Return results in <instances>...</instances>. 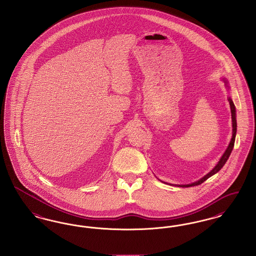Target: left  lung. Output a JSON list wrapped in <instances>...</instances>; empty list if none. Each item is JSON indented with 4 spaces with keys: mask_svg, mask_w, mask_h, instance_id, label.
<instances>
[{
    "mask_svg": "<svg viewBox=\"0 0 256 256\" xmlns=\"http://www.w3.org/2000/svg\"><path fill=\"white\" fill-rule=\"evenodd\" d=\"M228 101H230V111H232V140H230V145L228 146V148H226V152L224 153V155H222V158H220V160H219V162L217 164V166L214 167L213 169H212V171L208 173V174H206L204 178H200L198 182H193V184H184V186H180V188H189V186H199L200 184H202L204 180H206L208 178H210V177H212V175H214V174H216L221 168H222L224 166V164L226 162V160H228V156L230 155V153H232V149H234V142H235V136H236V130H237V123H236V114H235V106H234V102H232V98H228ZM166 184V182H164Z\"/></svg>",
    "mask_w": 256,
    "mask_h": 256,
    "instance_id": "left-lung-1",
    "label": "left lung"
}]
</instances>
